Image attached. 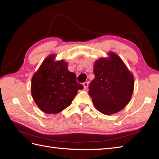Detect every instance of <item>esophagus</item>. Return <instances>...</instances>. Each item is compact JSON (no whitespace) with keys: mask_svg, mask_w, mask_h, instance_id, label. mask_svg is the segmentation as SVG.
I'll return each instance as SVG.
<instances>
[{"mask_svg":"<svg viewBox=\"0 0 159 159\" xmlns=\"http://www.w3.org/2000/svg\"><path fill=\"white\" fill-rule=\"evenodd\" d=\"M83 87H84V89H87V88H88V83H87V82L84 83H83Z\"/></svg>","mask_w":159,"mask_h":159,"instance_id":"34e87169","label":"esophagus"}]
</instances>
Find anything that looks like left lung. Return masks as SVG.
I'll return each mask as SVG.
<instances>
[{"label":"left lung","mask_w":159,"mask_h":159,"mask_svg":"<svg viewBox=\"0 0 159 159\" xmlns=\"http://www.w3.org/2000/svg\"><path fill=\"white\" fill-rule=\"evenodd\" d=\"M101 57L93 65L95 78L89 86L94 107L100 113L112 115L128 104L134 91V76L113 52Z\"/></svg>","instance_id":"8db88e82"}]
</instances>
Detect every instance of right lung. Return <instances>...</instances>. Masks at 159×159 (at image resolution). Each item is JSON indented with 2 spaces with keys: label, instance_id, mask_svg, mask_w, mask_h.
<instances>
[{
  "label": "right lung",
  "instance_id": "add662e5",
  "mask_svg": "<svg viewBox=\"0 0 159 159\" xmlns=\"http://www.w3.org/2000/svg\"><path fill=\"white\" fill-rule=\"evenodd\" d=\"M51 54L43 61L31 79V95L39 109L47 114L61 112L72 102L81 84L67 69L63 59L57 61Z\"/></svg>",
  "mask_w": 159,
  "mask_h": 159
}]
</instances>
